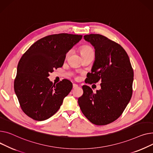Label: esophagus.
I'll return each instance as SVG.
<instances>
[{
  "instance_id": "1",
  "label": "esophagus",
  "mask_w": 153,
  "mask_h": 153,
  "mask_svg": "<svg viewBox=\"0 0 153 153\" xmlns=\"http://www.w3.org/2000/svg\"><path fill=\"white\" fill-rule=\"evenodd\" d=\"M78 86V85H76V84H73V88H77Z\"/></svg>"
}]
</instances>
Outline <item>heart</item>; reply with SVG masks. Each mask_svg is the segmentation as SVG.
Masks as SVG:
<instances>
[{"label": "heart", "mask_w": 153, "mask_h": 153, "mask_svg": "<svg viewBox=\"0 0 153 153\" xmlns=\"http://www.w3.org/2000/svg\"><path fill=\"white\" fill-rule=\"evenodd\" d=\"M80 53L82 57L87 56V55L94 54V50L91 46L86 45V46H83L81 48ZM68 54V53H67V55Z\"/></svg>", "instance_id": "1"}]
</instances>
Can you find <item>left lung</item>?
Segmentation results:
<instances>
[{"mask_svg":"<svg viewBox=\"0 0 153 153\" xmlns=\"http://www.w3.org/2000/svg\"><path fill=\"white\" fill-rule=\"evenodd\" d=\"M95 49V60L86 83L101 80V89L94 93L83 86L78 102L81 111L93 124L105 125L122 115L132 96L133 70L127 53L120 44L99 34L84 36Z\"/></svg>","mask_w":153,"mask_h":153,"instance_id":"1","label":"left lung"}]
</instances>
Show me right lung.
I'll list each match as a JSON object with an SVG mask.
<instances>
[{"instance_id": "obj_1", "label": "right lung", "mask_w": 153, "mask_h": 153, "mask_svg": "<svg viewBox=\"0 0 153 153\" xmlns=\"http://www.w3.org/2000/svg\"><path fill=\"white\" fill-rule=\"evenodd\" d=\"M82 38V35L67 33L47 36L35 42L22 56L14 89L22 111L30 118L46 120L60 109L72 83L64 79L53 84L48 77L62 67L66 53Z\"/></svg>"}]
</instances>
